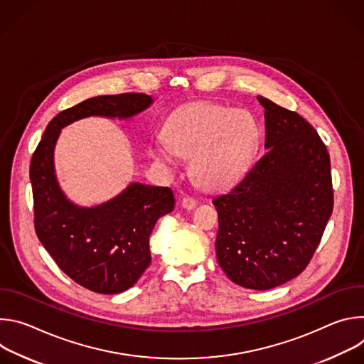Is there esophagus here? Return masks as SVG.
I'll return each mask as SVG.
<instances>
[{
    "label": "esophagus",
    "mask_w": 364,
    "mask_h": 364,
    "mask_svg": "<svg viewBox=\"0 0 364 364\" xmlns=\"http://www.w3.org/2000/svg\"><path fill=\"white\" fill-rule=\"evenodd\" d=\"M181 205L184 207V209L191 210V209H194V207L197 205V200L193 198V197H190V196H187V197H184V198L181 200Z\"/></svg>",
    "instance_id": "1"
}]
</instances>
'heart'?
<instances>
[{
  "instance_id": "1",
  "label": "heart",
  "mask_w": 364,
  "mask_h": 364,
  "mask_svg": "<svg viewBox=\"0 0 364 364\" xmlns=\"http://www.w3.org/2000/svg\"><path fill=\"white\" fill-rule=\"evenodd\" d=\"M259 141L255 118L218 103H193L176 111L166 127V139L149 146L151 157L176 164L177 154L193 157L191 170L205 188H225L246 170Z\"/></svg>"
}]
</instances>
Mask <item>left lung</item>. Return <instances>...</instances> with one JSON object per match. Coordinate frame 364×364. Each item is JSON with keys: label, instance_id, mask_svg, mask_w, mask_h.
I'll list each match as a JSON object with an SVG mask.
<instances>
[{"label": "left lung", "instance_id": "obj_1", "mask_svg": "<svg viewBox=\"0 0 364 364\" xmlns=\"http://www.w3.org/2000/svg\"><path fill=\"white\" fill-rule=\"evenodd\" d=\"M257 100L265 108L267 152L213 204L220 268L235 284L264 291L308 267L333 213L334 191L330 154L314 127L269 99Z\"/></svg>", "mask_w": 364, "mask_h": 364}]
</instances>
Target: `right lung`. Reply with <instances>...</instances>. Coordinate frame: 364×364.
Segmentation results:
<instances>
[{
  "mask_svg": "<svg viewBox=\"0 0 364 364\" xmlns=\"http://www.w3.org/2000/svg\"><path fill=\"white\" fill-rule=\"evenodd\" d=\"M145 93L103 95L62 111L47 125L30 163L34 229L58 267L76 284L97 294L131 288L151 264L149 235L173 212L170 187L134 183L118 197L90 209L72 204L56 181L53 149L60 129L99 115L129 118L151 105Z\"/></svg>",
  "mask_w": 364,
  "mask_h": 364,
  "instance_id": "right-lung-1",
  "label": "right lung"
}]
</instances>
